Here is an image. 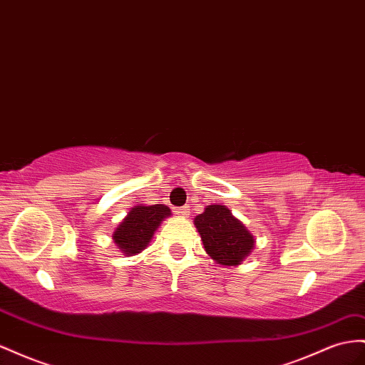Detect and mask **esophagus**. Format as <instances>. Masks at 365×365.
Masks as SVG:
<instances>
[{"mask_svg":"<svg viewBox=\"0 0 365 365\" xmlns=\"http://www.w3.org/2000/svg\"><path fill=\"white\" fill-rule=\"evenodd\" d=\"M176 213L181 216H189V213H190L189 205H182V207H180V209H176Z\"/></svg>","mask_w":365,"mask_h":365,"instance_id":"1","label":"esophagus"}]
</instances>
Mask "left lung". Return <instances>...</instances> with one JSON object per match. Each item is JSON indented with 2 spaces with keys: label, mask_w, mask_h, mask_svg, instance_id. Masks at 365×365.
<instances>
[{
  "label": "left lung",
  "mask_w": 365,
  "mask_h": 365,
  "mask_svg": "<svg viewBox=\"0 0 365 365\" xmlns=\"http://www.w3.org/2000/svg\"><path fill=\"white\" fill-rule=\"evenodd\" d=\"M205 252L218 264L238 265L255 245L253 236L225 205H207L195 218Z\"/></svg>",
  "instance_id": "1"
}]
</instances>
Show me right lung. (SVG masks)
Listing matches in <instances>:
<instances>
[{
	"label": "right lung",
	"mask_w": 365,
	"mask_h": 365,
	"mask_svg": "<svg viewBox=\"0 0 365 365\" xmlns=\"http://www.w3.org/2000/svg\"><path fill=\"white\" fill-rule=\"evenodd\" d=\"M169 215L170 209L164 204L133 207L115 230V244H118V247L127 256L140 253L150 242L161 221Z\"/></svg>",
	"instance_id": "add662e5"
}]
</instances>
